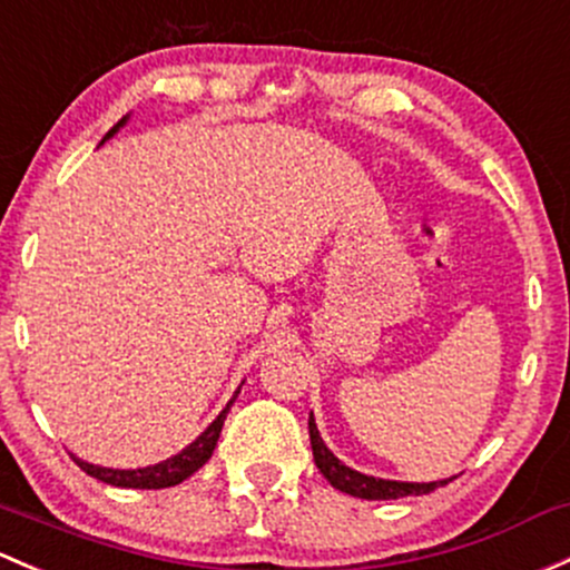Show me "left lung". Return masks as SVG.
<instances>
[{
    "mask_svg": "<svg viewBox=\"0 0 570 570\" xmlns=\"http://www.w3.org/2000/svg\"><path fill=\"white\" fill-rule=\"evenodd\" d=\"M308 434H311V451H314V461L320 466L322 475L331 481L333 489L344 491V494L361 497V500H399V497L410 494H429V491L448 487L453 478H442V481H429V483H412V481H387V478L365 475V472L352 470L341 461L331 448L325 445V440L320 436V429H316L314 412L308 417Z\"/></svg>",
    "mask_w": 570,
    "mask_h": 570,
    "instance_id": "1",
    "label": "left lung"
}]
</instances>
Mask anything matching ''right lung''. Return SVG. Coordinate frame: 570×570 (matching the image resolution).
<instances>
[{"label":"right lung","mask_w":570,"mask_h":570,"mask_svg":"<svg viewBox=\"0 0 570 570\" xmlns=\"http://www.w3.org/2000/svg\"><path fill=\"white\" fill-rule=\"evenodd\" d=\"M130 119V114H125L122 119H119L117 125L109 130V134L104 136V141H109L114 134H119V128H125V122ZM100 141V144H104ZM239 387L235 391V395L229 399V404L220 410V415L215 417L209 426L202 431L199 436H196L190 445H185L183 451L175 453L171 459L166 461H158V464H149V466H136V470H114V466H100V464H89V461H83L79 456H73L76 464L81 466L87 475L98 478V481L109 483V487H119V489H169V487H177V483H183L185 478L194 475L199 466H205L209 456H213L215 445H218V436H220V429H224V421H226V412H229V406L235 404Z\"/></svg>","instance_id":"obj_1"}]
</instances>
